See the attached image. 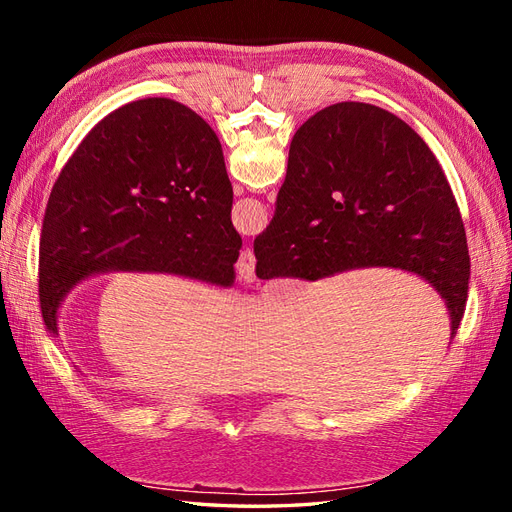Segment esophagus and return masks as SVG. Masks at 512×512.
I'll list each match as a JSON object with an SVG mask.
<instances>
[{
    "label": "esophagus",
    "mask_w": 512,
    "mask_h": 512,
    "mask_svg": "<svg viewBox=\"0 0 512 512\" xmlns=\"http://www.w3.org/2000/svg\"><path fill=\"white\" fill-rule=\"evenodd\" d=\"M254 267H256L254 252L250 250V247H245V250L239 254V260H237V273H239L241 280L250 282L254 277Z\"/></svg>",
    "instance_id": "obj_1"
}]
</instances>
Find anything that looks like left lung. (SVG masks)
<instances>
[{"label": "left lung", "mask_w": 512, "mask_h": 512, "mask_svg": "<svg viewBox=\"0 0 512 512\" xmlns=\"http://www.w3.org/2000/svg\"><path fill=\"white\" fill-rule=\"evenodd\" d=\"M220 138L192 108L145 98L117 108L61 168L40 235V309L57 335L59 307L89 277L164 273L235 284L241 237Z\"/></svg>", "instance_id": "1"}]
</instances>
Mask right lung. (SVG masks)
Here are the masks:
<instances>
[{
  "instance_id": "obj_1",
  "label": "right lung",
  "mask_w": 512,
  "mask_h": 512,
  "mask_svg": "<svg viewBox=\"0 0 512 512\" xmlns=\"http://www.w3.org/2000/svg\"><path fill=\"white\" fill-rule=\"evenodd\" d=\"M254 254L260 280L414 273L440 294L451 337L466 309L470 256L451 185L423 138L374 104L327 106L292 136L275 215Z\"/></svg>"
}]
</instances>
